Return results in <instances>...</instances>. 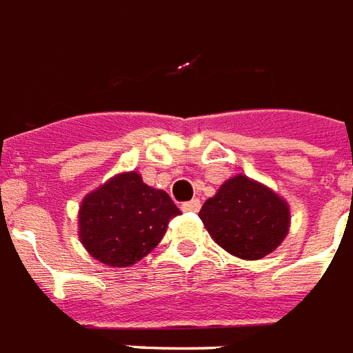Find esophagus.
<instances>
[{
	"label": "esophagus",
	"mask_w": 353,
	"mask_h": 353,
	"mask_svg": "<svg viewBox=\"0 0 353 353\" xmlns=\"http://www.w3.org/2000/svg\"><path fill=\"white\" fill-rule=\"evenodd\" d=\"M182 210L184 212H197L199 208H201V201L199 199H192V201H188V203H182Z\"/></svg>",
	"instance_id": "obj_1"
}]
</instances>
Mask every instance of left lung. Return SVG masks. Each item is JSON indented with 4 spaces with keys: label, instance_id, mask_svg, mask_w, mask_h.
<instances>
[{
    "label": "left lung",
    "instance_id": "left-lung-1",
    "mask_svg": "<svg viewBox=\"0 0 353 353\" xmlns=\"http://www.w3.org/2000/svg\"><path fill=\"white\" fill-rule=\"evenodd\" d=\"M199 218L218 246L256 261L279 248L290 231V205L274 190L235 174L205 201Z\"/></svg>",
    "mask_w": 353,
    "mask_h": 353
}]
</instances>
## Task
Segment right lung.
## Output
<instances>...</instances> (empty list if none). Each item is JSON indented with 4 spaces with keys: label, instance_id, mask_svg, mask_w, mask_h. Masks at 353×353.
<instances>
[{
    "label": "right lung",
    "instance_id": "add662e5",
    "mask_svg": "<svg viewBox=\"0 0 353 353\" xmlns=\"http://www.w3.org/2000/svg\"><path fill=\"white\" fill-rule=\"evenodd\" d=\"M180 210L163 190L137 171L118 173L79 207V239L90 256L109 267H130L148 256Z\"/></svg>",
    "mask_w": 353,
    "mask_h": 353
}]
</instances>
